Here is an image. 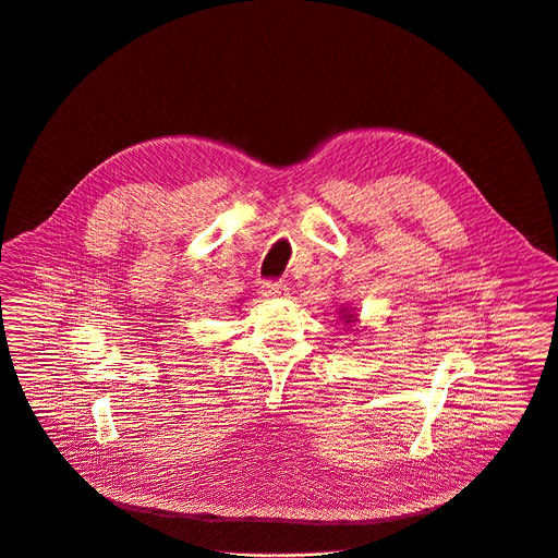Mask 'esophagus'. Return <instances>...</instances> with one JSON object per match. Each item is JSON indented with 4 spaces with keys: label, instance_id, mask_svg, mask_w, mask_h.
<instances>
[{
    "label": "esophagus",
    "instance_id": "1",
    "mask_svg": "<svg viewBox=\"0 0 558 558\" xmlns=\"http://www.w3.org/2000/svg\"><path fill=\"white\" fill-rule=\"evenodd\" d=\"M262 294L264 296H286L288 294V286L286 283H264L262 286Z\"/></svg>",
    "mask_w": 558,
    "mask_h": 558
}]
</instances>
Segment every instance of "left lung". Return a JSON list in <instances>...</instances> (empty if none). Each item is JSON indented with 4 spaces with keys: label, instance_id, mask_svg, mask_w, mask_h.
I'll return each mask as SVG.
<instances>
[{
    "label": "left lung",
    "instance_id": "obj_1",
    "mask_svg": "<svg viewBox=\"0 0 558 558\" xmlns=\"http://www.w3.org/2000/svg\"><path fill=\"white\" fill-rule=\"evenodd\" d=\"M338 325H344V329L347 331H351V333H357V329H353L357 323H360V314H357V307H349L347 303H342L340 307H338Z\"/></svg>",
    "mask_w": 558,
    "mask_h": 558
}]
</instances>
